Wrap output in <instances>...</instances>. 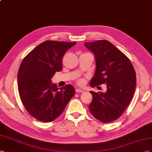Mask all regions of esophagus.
<instances>
[{
  "mask_svg": "<svg viewBox=\"0 0 152 152\" xmlns=\"http://www.w3.org/2000/svg\"><path fill=\"white\" fill-rule=\"evenodd\" d=\"M76 92L77 93H83V92H84V91L83 90L80 89V88H76Z\"/></svg>",
  "mask_w": 152,
  "mask_h": 152,
  "instance_id": "esophagus-1",
  "label": "esophagus"
}]
</instances>
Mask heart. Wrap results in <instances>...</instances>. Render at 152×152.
<instances>
[{
	"instance_id": "1",
	"label": "heart",
	"mask_w": 152,
	"mask_h": 152,
	"mask_svg": "<svg viewBox=\"0 0 152 152\" xmlns=\"http://www.w3.org/2000/svg\"><path fill=\"white\" fill-rule=\"evenodd\" d=\"M85 82H86L84 78H82V77H81V78L77 79L76 80V83L78 85H80V86L84 85L85 84Z\"/></svg>"
}]
</instances>
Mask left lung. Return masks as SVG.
Wrapping results in <instances>:
<instances>
[{
	"label": "left lung",
	"instance_id": "8db88e82",
	"mask_svg": "<svg viewBox=\"0 0 152 152\" xmlns=\"http://www.w3.org/2000/svg\"><path fill=\"white\" fill-rule=\"evenodd\" d=\"M84 45L96 60L90 86L106 84L107 88L105 93L91 91L90 112L102 122H111L120 118L132 100L136 84L135 70L127 56L110 41L99 40Z\"/></svg>",
	"mask_w": 152,
	"mask_h": 152
}]
</instances>
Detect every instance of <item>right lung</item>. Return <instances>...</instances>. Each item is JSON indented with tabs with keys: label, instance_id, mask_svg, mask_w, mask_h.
Returning a JSON list of instances; mask_svg holds the SVG:
<instances>
[{
	"label": "right lung",
	"instance_id": "add662e5",
	"mask_svg": "<svg viewBox=\"0 0 152 152\" xmlns=\"http://www.w3.org/2000/svg\"><path fill=\"white\" fill-rule=\"evenodd\" d=\"M76 42L46 41L30 52L21 62L18 72L21 101L28 113L43 122H50L62 114L75 94L71 85L58 88L51 77L62 69L66 51Z\"/></svg>",
	"mask_w": 152,
	"mask_h": 152
}]
</instances>
